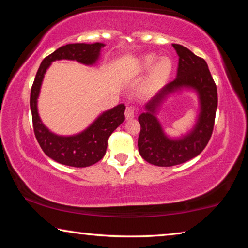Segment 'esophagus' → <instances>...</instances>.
Segmentation results:
<instances>
[{
	"mask_svg": "<svg viewBox=\"0 0 248 248\" xmlns=\"http://www.w3.org/2000/svg\"><path fill=\"white\" fill-rule=\"evenodd\" d=\"M136 114H137V110H136V108H134V107L129 106V107L125 108L124 115H125V119H127V120H131L132 118H134Z\"/></svg>",
	"mask_w": 248,
	"mask_h": 248,
	"instance_id": "34e87169",
	"label": "esophagus"
}]
</instances>
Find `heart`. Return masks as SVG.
<instances>
[{"label":"heart","mask_w":248,"mask_h":248,"mask_svg":"<svg viewBox=\"0 0 248 248\" xmlns=\"http://www.w3.org/2000/svg\"><path fill=\"white\" fill-rule=\"evenodd\" d=\"M156 59L157 57L154 54H146L138 63L139 71H145L153 66L144 83V89L148 92L156 91L162 87L169 81L173 72V62L169 57L159 58L157 61Z\"/></svg>","instance_id":"heart-1"}]
</instances>
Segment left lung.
Here are the masks:
<instances>
[{"label":"left lung","instance_id":"8db88e82","mask_svg":"<svg viewBox=\"0 0 248 248\" xmlns=\"http://www.w3.org/2000/svg\"><path fill=\"white\" fill-rule=\"evenodd\" d=\"M177 52V77L145 104L139 116L141 131L138 139L139 153L150 164L169 167L189 161L202 152L211 138L217 107V85L207 62L182 45L173 44ZM194 89L199 94L201 112L197 123L185 136L167 137L155 116L161 103L175 91Z\"/></svg>","mask_w":248,"mask_h":248}]
</instances>
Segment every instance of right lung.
<instances>
[{
	"instance_id": "add662e5",
	"label": "right lung",
	"mask_w": 248,
	"mask_h": 248,
	"mask_svg": "<svg viewBox=\"0 0 248 248\" xmlns=\"http://www.w3.org/2000/svg\"><path fill=\"white\" fill-rule=\"evenodd\" d=\"M104 44H69L62 46L46 57L37 71L31 91V110L32 116L33 132L45 154L60 164L73 167L91 166L104 157L110 134L124 123V104L104 111L93 124L84 131L74 136H58L46 127L41 121L37 99L40 93L41 83L47 69L56 60H75L79 63L93 65L97 62L100 49Z\"/></svg>"
}]
</instances>
